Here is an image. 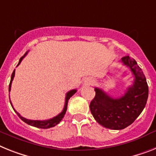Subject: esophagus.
<instances>
[{
    "instance_id": "esophagus-1",
    "label": "esophagus",
    "mask_w": 156,
    "mask_h": 156,
    "mask_svg": "<svg viewBox=\"0 0 156 156\" xmlns=\"http://www.w3.org/2000/svg\"><path fill=\"white\" fill-rule=\"evenodd\" d=\"M86 83H87V85H93L94 83V80L93 78H88L86 80Z\"/></svg>"
}]
</instances>
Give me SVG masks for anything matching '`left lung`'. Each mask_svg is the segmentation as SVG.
Here are the masks:
<instances>
[{"label": "left lung", "instance_id": "obj_1", "mask_svg": "<svg viewBox=\"0 0 156 156\" xmlns=\"http://www.w3.org/2000/svg\"><path fill=\"white\" fill-rule=\"evenodd\" d=\"M124 65L130 68L135 77L133 86L118 98H112L99 88H95V97L90 108L98 124L112 130H120L132 125L144 108L148 98V86L141 68L134 58L125 56Z\"/></svg>", "mask_w": 156, "mask_h": 156}]
</instances>
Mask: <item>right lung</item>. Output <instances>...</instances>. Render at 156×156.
I'll list each match as a JSON object with an SVG mask.
<instances>
[{
  "label": "right lung",
  "instance_id": "add662e5",
  "mask_svg": "<svg viewBox=\"0 0 156 156\" xmlns=\"http://www.w3.org/2000/svg\"><path fill=\"white\" fill-rule=\"evenodd\" d=\"M27 52H26L25 55L23 56V57H21V58H20V61H19V63H18L17 66H19L20 63L21 62L22 59L23 58V57L27 55ZM14 76H15V70H13V72H12V76H11V81H10V83H9V91L10 92V90H11V86H12V80H13V78ZM77 92V90H70L69 92L66 93V101H65V105H64V108L63 109H62V111L61 112H60L59 114L57 115L56 116H55V117H53V118L51 119H49V120H28V119H26L24 118V117H23V116H21L13 108V106H12V102L11 101H10V98H9V101H10V104H11L12 107V108L14 109V111H15L16 113H17L18 116H19L20 118L22 120H23V122L27 123V125H31V126H34V127H36V128H39V129H50V128H52V127L55 126V125H57L58 124V123L62 120V119L64 117V115L66 114V109H67V104H68V101H69V99H70V98H71L73 95H74L75 93Z\"/></svg>",
  "mask_w": 156,
  "mask_h": 156
}]
</instances>
